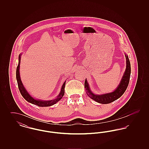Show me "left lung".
Returning <instances> with one entry per match:
<instances>
[{
	"label": "left lung",
	"mask_w": 149,
	"mask_h": 149,
	"mask_svg": "<svg viewBox=\"0 0 149 149\" xmlns=\"http://www.w3.org/2000/svg\"><path fill=\"white\" fill-rule=\"evenodd\" d=\"M125 56L126 58V71L120 81V84L118 86L117 89L113 92L104 94L102 95H95L91 92L89 86V84L86 80L85 79L84 86L86 90V93L91 98L102 104H108L118 99L123 95V94L126 91L128 85L130 81V74H131L130 62L128 56L125 55Z\"/></svg>",
	"instance_id": "1"
}]
</instances>
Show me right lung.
Segmentation results:
<instances>
[{
    "label": "right lung",
    "mask_w": 149,
    "mask_h": 149,
    "mask_svg": "<svg viewBox=\"0 0 149 149\" xmlns=\"http://www.w3.org/2000/svg\"><path fill=\"white\" fill-rule=\"evenodd\" d=\"M21 55H19V63H18V65L17 66V70H16V78H17V83H18L19 90L20 91L22 95L23 96V97L27 102H29L33 104H35V105L39 107H49L56 103L57 102H58L64 96V93H65L64 89H65V86L66 81L63 84V86L61 88L60 93L58 95L56 99L51 100H47V101H43V100H36V99L33 98L29 94L28 92H27V91L26 90V89L24 88V87L23 86V84L22 83L21 78H20L19 65H20V62H21Z\"/></svg>",
    "instance_id": "1"
}]
</instances>
